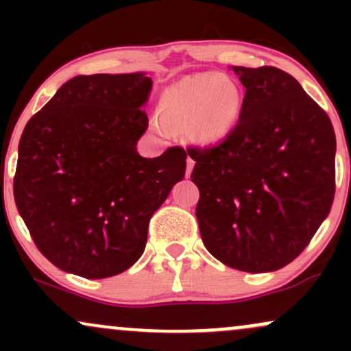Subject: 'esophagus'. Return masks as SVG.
<instances>
[{
  "label": "esophagus",
  "instance_id": "34e87169",
  "mask_svg": "<svg viewBox=\"0 0 351 351\" xmlns=\"http://www.w3.org/2000/svg\"><path fill=\"white\" fill-rule=\"evenodd\" d=\"M193 167H195V160H193V158H189V156H188V160H186V176L191 175V171H193Z\"/></svg>",
  "mask_w": 351,
  "mask_h": 351
}]
</instances>
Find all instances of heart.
Listing matches in <instances>:
<instances>
[{
  "mask_svg": "<svg viewBox=\"0 0 351 351\" xmlns=\"http://www.w3.org/2000/svg\"><path fill=\"white\" fill-rule=\"evenodd\" d=\"M241 97L234 84L216 74L183 79L162 99L163 120L171 128L193 130L201 142H216L234 127Z\"/></svg>",
  "mask_w": 351,
  "mask_h": 351,
  "instance_id": "1",
  "label": "heart"
}]
</instances>
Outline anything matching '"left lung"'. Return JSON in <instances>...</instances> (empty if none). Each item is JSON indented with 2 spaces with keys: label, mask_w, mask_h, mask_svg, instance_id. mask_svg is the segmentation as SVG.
Returning <instances> with one entry per match:
<instances>
[{
  "label": "left lung",
  "mask_w": 351,
  "mask_h": 351,
  "mask_svg": "<svg viewBox=\"0 0 351 351\" xmlns=\"http://www.w3.org/2000/svg\"><path fill=\"white\" fill-rule=\"evenodd\" d=\"M245 87L239 122L213 147H189L199 232L217 261L272 272L307 247L335 196V132L287 72L232 66Z\"/></svg>",
  "instance_id": "1"
}]
</instances>
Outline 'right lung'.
I'll use <instances>...</instances> for the list:
<instances>
[{
  "instance_id": "1",
  "label": "right lung",
  "mask_w": 351,
  "mask_h": 351,
  "mask_svg": "<svg viewBox=\"0 0 351 351\" xmlns=\"http://www.w3.org/2000/svg\"><path fill=\"white\" fill-rule=\"evenodd\" d=\"M150 90L143 72L77 75L24 127L14 201L56 267L86 279L127 271L143 254L153 213L183 180L181 147L156 158L136 153Z\"/></svg>"
}]
</instances>
